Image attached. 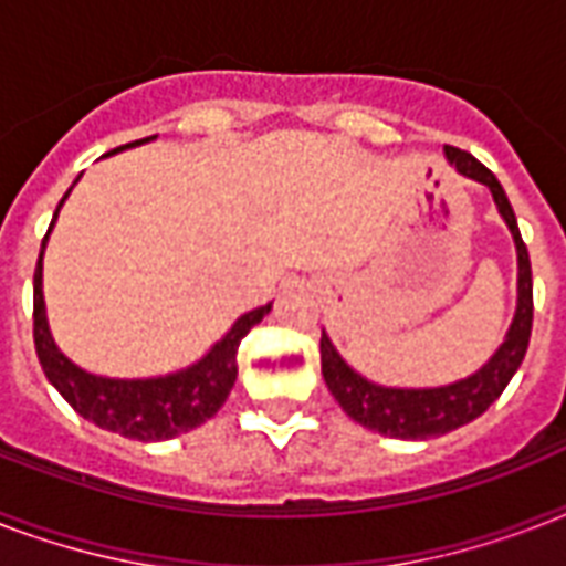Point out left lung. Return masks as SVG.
Listing matches in <instances>:
<instances>
[{
	"label": "left lung",
	"mask_w": 566,
	"mask_h": 566,
	"mask_svg": "<svg viewBox=\"0 0 566 566\" xmlns=\"http://www.w3.org/2000/svg\"><path fill=\"white\" fill-rule=\"evenodd\" d=\"M447 158L455 164L458 172H464L470 179L488 185L500 205V213L509 222L514 243H517V261H520V302L514 323L509 328L505 344L500 353L493 355L491 361L484 364L482 370L470 378H461L455 385L431 387V390H396V387H378L358 373H353L344 364V358L335 353V346L328 344V337H319V358H323V378H326L328 390L337 399L355 422H361L364 429H373L387 438H405V440H426L440 438L447 431H455L458 426H467L475 417H482L491 408L511 376L526 358L528 337H532V317H535V300H532V261H528V249L520 238L517 217L511 208L509 196L502 190L500 179L493 176L482 161H475L473 155L447 146Z\"/></svg>",
	"instance_id": "8db88e82"
}]
</instances>
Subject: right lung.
<instances>
[{
    "mask_svg": "<svg viewBox=\"0 0 566 566\" xmlns=\"http://www.w3.org/2000/svg\"><path fill=\"white\" fill-rule=\"evenodd\" d=\"M144 140H149V137H144ZM144 140H135V144H144ZM126 146H117L114 153L126 149ZM46 238H43V247H46ZM43 247H40L38 270H34V346H38L40 367H43L49 381L57 387V394L64 396L75 411L82 413L84 420L132 440H170L176 434H185V431L202 426L205 420H211L213 413L220 411L226 396L234 387V378H238L240 340L249 335V328L264 319L270 305L243 314L231 326L229 335L188 370L164 378H144V381L140 378L119 381V378L91 376V373L78 370L75 364L66 361L49 337L46 314H43V287H40L43 284Z\"/></svg>",
    "mask_w": 566,
    "mask_h": 566,
    "instance_id": "obj_1",
    "label": "right lung"
}]
</instances>
